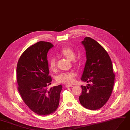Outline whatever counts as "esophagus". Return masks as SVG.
<instances>
[{"label":"esophagus","mask_w":130,"mask_h":130,"mask_svg":"<svg viewBox=\"0 0 130 130\" xmlns=\"http://www.w3.org/2000/svg\"><path fill=\"white\" fill-rule=\"evenodd\" d=\"M66 87H73V86L72 85H66Z\"/></svg>","instance_id":"1"}]
</instances>
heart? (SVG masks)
Returning a JSON list of instances; mask_svg holds the SVG:
<instances>
[{"mask_svg":"<svg viewBox=\"0 0 130 130\" xmlns=\"http://www.w3.org/2000/svg\"><path fill=\"white\" fill-rule=\"evenodd\" d=\"M60 54L68 59L69 60L73 61L75 59L76 54L74 51L71 47H66L62 48L60 50ZM74 62L77 63V61L74 60ZM48 66L50 68L54 71L56 68V59L55 57H51L48 59ZM76 73L74 71L63 72L59 73L56 76L57 82L62 84H72L74 81Z\"/></svg>","mask_w":130,"mask_h":130,"instance_id":"1","label":"heart"}]
</instances>
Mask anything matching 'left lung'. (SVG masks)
I'll use <instances>...</instances> for the list:
<instances>
[{"mask_svg":"<svg viewBox=\"0 0 130 130\" xmlns=\"http://www.w3.org/2000/svg\"><path fill=\"white\" fill-rule=\"evenodd\" d=\"M82 43L86 50V62L81 80L92 84L82 86L80 102L86 109L97 110L107 103L113 91V64L108 52L97 41L85 37Z\"/></svg>","mask_w":130,"mask_h":130,"instance_id":"obj_1","label":"left lung"}]
</instances>
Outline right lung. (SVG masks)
Wrapping results in <instances>:
<instances>
[{"label": "right lung", "instance_id": "1", "mask_svg": "<svg viewBox=\"0 0 130 130\" xmlns=\"http://www.w3.org/2000/svg\"><path fill=\"white\" fill-rule=\"evenodd\" d=\"M54 45L39 41L24 51L17 62L16 78L19 92L30 109L38 115H47L57 109L62 86L48 89L51 84L47 54Z\"/></svg>", "mask_w": 130, "mask_h": 130}]
</instances>
